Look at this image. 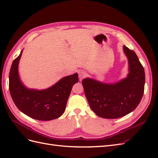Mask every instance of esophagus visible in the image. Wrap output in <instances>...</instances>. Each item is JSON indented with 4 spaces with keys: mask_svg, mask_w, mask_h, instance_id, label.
Instances as JSON below:
<instances>
[{
    "mask_svg": "<svg viewBox=\"0 0 158 158\" xmlns=\"http://www.w3.org/2000/svg\"><path fill=\"white\" fill-rule=\"evenodd\" d=\"M87 74L85 73V71L84 70H80L79 73H78V76H79V79L80 80H82V79H84L85 76H86Z\"/></svg>",
    "mask_w": 158,
    "mask_h": 158,
    "instance_id": "34e87169",
    "label": "esophagus"
}]
</instances>
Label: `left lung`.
I'll return each mask as SVG.
<instances>
[{
	"mask_svg": "<svg viewBox=\"0 0 158 158\" xmlns=\"http://www.w3.org/2000/svg\"><path fill=\"white\" fill-rule=\"evenodd\" d=\"M128 60L127 77L114 84H106L86 78L82 80L84 93L91 109L104 118H117L135 110L144 94V69L135 52L125 45Z\"/></svg>",
	"mask_w": 158,
	"mask_h": 158,
	"instance_id": "8db88e82",
	"label": "left lung"
}]
</instances>
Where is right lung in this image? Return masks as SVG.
I'll use <instances>...</instances> for the list:
<instances>
[{
	"label": "right lung",
	"mask_w": 158,
	"mask_h": 158,
	"mask_svg": "<svg viewBox=\"0 0 158 158\" xmlns=\"http://www.w3.org/2000/svg\"><path fill=\"white\" fill-rule=\"evenodd\" d=\"M22 50L12 62L9 73V89L14 103L26 115L40 121L59 118L65 111L66 103L78 74L66 76L46 89H28L22 83L18 74V63Z\"/></svg>",
	"instance_id": "1"
}]
</instances>
